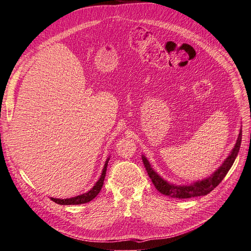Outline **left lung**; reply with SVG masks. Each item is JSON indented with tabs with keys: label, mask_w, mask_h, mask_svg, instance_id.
Segmentation results:
<instances>
[{
	"label": "left lung",
	"mask_w": 251,
	"mask_h": 251,
	"mask_svg": "<svg viewBox=\"0 0 251 251\" xmlns=\"http://www.w3.org/2000/svg\"><path fill=\"white\" fill-rule=\"evenodd\" d=\"M241 141H242V131L239 134V138L230 155L224 161V163L215 172V174H212L210 177L204 179L202 181L195 182V183L191 185L180 186V185L171 184L169 182L163 180L160 176H159V175H157L154 172V170L151 168V164L148 161V159L144 156H142V161L144 164V168H146L148 175L150 176L151 182H153L155 187L157 188V191H159L165 196L172 197V198L188 199V198H193V197L207 195L212 191V189L216 188L220 184V182L224 179L227 173H228V171L230 170L231 165L233 164L235 158L238 156Z\"/></svg>",
	"instance_id": "left-lung-1"
}]
</instances>
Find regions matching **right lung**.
<instances>
[{
    "instance_id": "add662e5",
    "label": "right lung",
    "mask_w": 251,
    "mask_h": 251,
    "mask_svg": "<svg viewBox=\"0 0 251 251\" xmlns=\"http://www.w3.org/2000/svg\"><path fill=\"white\" fill-rule=\"evenodd\" d=\"M108 161L109 159L107 160L104 164V168L102 170L101 173V176L96 182V184L90 189V191L86 194H82L79 196L74 197V198H69V199H56V198H51V200L53 202H55L57 204H62V205H77V204H82V203H88L91 200H93L95 197L98 195V193L100 192V189L103 185V181H104V177H105V172H107V166H108Z\"/></svg>"
}]
</instances>
